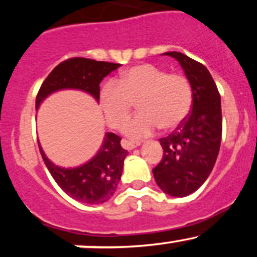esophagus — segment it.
<instances>
[{"label": "esophagus", "instance_id": "34e87169", "mask_svg": "<svg viewBox=\"0 0 257 257\" xmlns=\"http://www.w3.org/2000/svg\"><path fill=\"white\" fill-rule=\"evenodd\" d=\"M140 145L139 141H129V140H122V147L125 150H134L135 147Z\"/></svg>", "mask_w": 257, "mask_h": 257}]
</instances>
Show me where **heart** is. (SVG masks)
<instances>
[{"label": "heart", "mask_w": 257, "mask_h": 257, "mask_svg": "<svg viewBox=\"0 0 257 257\" xmlns=\"http://www.w3.org/2000/svg\"><path fill=\"white\" fill-rule=\"evenodd\" d=\"M100 105L112 128L118 129L131 113L133 102L140 111L123 126L132 139L149 137L161 126L179 128L192 107L190 81L180 73H168L152 64L133 66L120 73L118 82L108 81L100 90Z\"/></svg>", "instance_id": "1"}]
</instances>
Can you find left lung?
Segmentation results:
<instances>
[{
	"instance_id": "1",
	"label": "left lung",
	"mask_w": 257,
	"mask_h": 257,
	"mask_svg": "<svg viewBox=\"0 0 257 257\" xmlns=\"http://www.w3.org/2000/svg\"><path fill=\"white\" fill-rule=\"evenodd\" d=\"M184 69L192 88V107L176 131L159 139L163 158L153 176L164 193L185 197L204 184L219 155L222 135L221 98L210 72L203 64L179 52H167Z\"/></svg>"
}]
</instances>
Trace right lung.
Instances as JSON below:
<instances>
[{
  "label": "right lung",
  "mask_w": 257,
  "mask_h": 257,
  "mask_svg": "<svg viewBox=\"0 0 257 257\" xmlns=\"http://www.w3.org/2000/svg\"><path fill=\"white\" fill-rule=\"evenodd\" d=\"M119 64L96 61L87 58H71L53 69L44 79L36 96V108L44 98L60 89L84 90L99 100L100 82L118 69ZM42 155L49 173L65 193L87 204H100L113 196L122 175L123 163L128 151L120 146V138L106 133L104 143L93 159L78 168L65 169L57 167Z\"/></svg>",
  "instance_id": "obj_1"
}]
</instances>
